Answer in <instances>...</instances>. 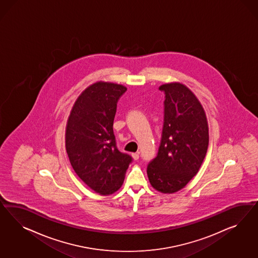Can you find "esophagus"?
<instances>
[{
  "instance_id": "1",
  "label": "esophagus",
  "mask_w": 258,
  "mask_h": 258,
  "mask_svg": "<svg viewBox=\"0 0 258 258\" xmlns=\"http://www.w3.org/2000/svg\"><path fill=\"white\" fill-rule=\"evenodd\" d=\"M133 159L136 161L139 159V153H133Z\"/></svg>"
}]
</instances>
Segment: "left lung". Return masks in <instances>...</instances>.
<instances>
[{"mask_svg":"<svg viewBox=\"0 0 258 258\" xmlns=\"http://www.w3.org/2000/svg\"><path fill=\"white\" fill-rule=\"evenodd\" d=\"M164 93V125L157 156L148 164L150 184L162 193L184 187L206 155L209 133L203 106L180 83L160 86Z\"/></svg>","mask_w":258,"mask_h":258,"instance_id":"8db88e82","label":"left lung"}]
</instances>
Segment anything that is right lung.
Returning a JSON list of instances; mask_svg holds the SVG:
<instances>
[{
  "label": "right lung",
  "mask_w": 258,
  "mask_h": 258,
  "mask_svg": "<svg viewBox=\"0 0 258 258\" xmlns=\"http://www.w3.org/2000/svg\"><path fill=\"white\" fill-rule=\"evenodd\" d=\"M123 85L96 82L78 96L66 126V150L78 177L96 193L109 195L125 179L133 157L119 151L113 120Z\"/></svg>",
  "instance_id": "add662e5"
}]
</instances>
